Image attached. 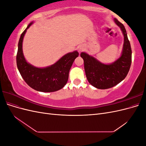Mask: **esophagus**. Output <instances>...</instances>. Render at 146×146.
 <instances>
[{"label":"esophagus","mask_w":146,"mask_h":146,"mask_svg":"<svg viewBox=\"0 0 146 146\" xmlns=\"http://www.w3.org/2000/svg\"><path fill=\"white\" fill-rule=\"evenodd\" d=\"M84 48H84V47L82 46H80L78 47V50L79 52L83 51L84 50Z\"/></svg>","instance_id":"esophagus-1"}]
</instances>
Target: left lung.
<instances>
[{
	"mask_svg": "<svg viewBox=\"0 0 146 146\" xmlns=\"http://www.w3.org/2000/svg\"><path fill=\"white\" fill-rule=\"evenodd\" d=\"M115 23L121 29L124 36L122 55L111 64L100 63L94 57L85 52L80 56L84 61L86 76L91 85L100 90H105L117 85L125 78L131 63V48L123 25L114 18Z\"/></svg>",
	"mask_w": 146,
	"mask_h": 146,
	"instance_id": "left-lung-1",
	"label": "left lung"
}]
</instances>
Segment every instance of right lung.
I'll use <instances>...</instances> for the list:
<instances>
[{"label": "right lung", "instance_id": "add662e5", "mask_svg": "<svg viewBox=\"0 0 146 146\" xmlns=\"http://www.w3.org/2000/svg\"><path fill=\"white\" fill-rule=\"evenodd\" d=\"M32 24H29L21 35L16 55L17 68L24 81L33 89L46 92L60 90L68 80L70 69L75 59L78 56V52L68 53L54 64L45 68H38L30 64L23 55V41L26 31Z\"/></svg>", "mask_w": 146, "mask_h": 146}]
</instances>
